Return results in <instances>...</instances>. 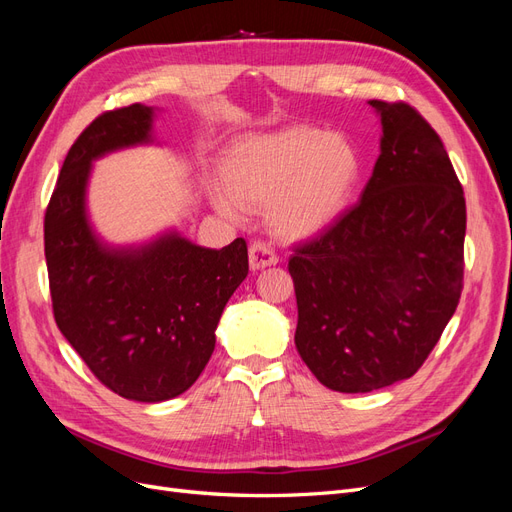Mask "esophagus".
Returning <instances> with one entry per match:
<instances>
[{"mask_svg": "<svg viewBox=\"0 0 512 512\" xmlns=\"http://www.w3.org/2000/svg\"><path fill=\"white\" fill-rule=\"evenodd\" d=\"M277 262H280V258H277L275 250L269 243L254 241L250 245V267H252V271L273 267V265H277Z\"/></svg>", "mask_w": 512, "mask_h": 512, "instance_id": "1", "label": "esophagus"}]
</instances>
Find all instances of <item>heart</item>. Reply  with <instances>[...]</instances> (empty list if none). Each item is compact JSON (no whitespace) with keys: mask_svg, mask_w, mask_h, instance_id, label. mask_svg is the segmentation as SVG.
Returning a JSON list of instances; mask_svg holds the SVG:
<instances>
[{"mask_svg":"<svg viewBox=\"0 0 512 512\" xmlns=\"http://www.w3.org/2000/svg\"><path fill=\"white\" fill-rule=\"evenodd\" d=\"M359 175V153L348 138L297 123L232 145L222 160L228 192L215 194L213 203L230 220L271 205L273 228L305 239L342 218Z\"/></svg>","mask_w":512,"mask_h":512,"instance_id":"1","label":"heart"}]
</instances>
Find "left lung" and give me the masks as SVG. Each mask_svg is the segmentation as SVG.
Segmentation results:
<instances>
[{
	"label": "left lung",
	"mask_w": 512,
	"mask_h": 512,
	"mask_svg": "<svg viewBox=\"0 0 512 512\" xmlns=\"http://www.w3.org/2000/svg\"><path fill=\"white\" fill-rule=\"evenodd\" d=\"M380 158L361 200L320 237L294 247V344L339 393L414 376L463 290L466 198L442 138L406 102L369 100Z\"/></svg>",
	"instance_id": "8db88e82"
}]
</instances>
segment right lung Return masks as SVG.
Listing matches in <instances>:
<instances>
[{"label": "right lung", "instance_id": "add662e5", "mask_svg": "<svg viewBox=\"0 0 512 512\" xmlns=\"http://www.w3.org/2000/svg\"><path fill=\"white\" fill-rule=\"evenodd\" d=\"M151 108L98 115L70 147L44 213V256L59 331L106 389L156 404L188 391L215 348V329L245 280L247 243L209 250L166 235L111 250L89 228L91 162L149 141Z\"/></svg>", "mask_w": 512, "mask_h": 512}]
</instances>
